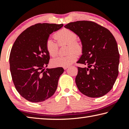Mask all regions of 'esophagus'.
Masks as SVG:
<instances>
[{"mask_svg": "<svg viewBox=\"0 0 129 129\" xmlns=\"http://www.w3.org/2000/svg\"><path fill=\"white\" fill-rule=\"evenodd\" d=\"M67 68H68V67H64V69H65V70L67 69Z\"/></svg>", "mask_w": 129, "mask_h": 129, "instance_id": "obj_1", "label": "esophagus"}]
</instances>
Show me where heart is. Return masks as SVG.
<instances>
[{
    "mask_svg": "<svg viewBox=\"0 0 129 129\" xmlns=\"http://www.w3.org/2000/svg\"><path fill=\"white\" fill-rule=\"evenodd\" d=\"M57 43L52 40L47 39L45 43L47 51L51 57H54L57 54L59 46L68 45L67 53H69L65 56H58L51 60V64L53 67H69L75 62L77 58V54L82 51L81 43L77 41V36L75 32L67 28L58 30L54 35Z\"/></svg>",
    "mask_w": 129,
    "mask_h": 129,
    "instance_id": "1",
    "label": "heart"
}]
</instances>
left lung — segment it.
<instances>
[{"label": "left lung", "instance_id": "8db88e82", "mask_svg": "<svg viewBox=\"0 0 129 129\" xmlns=\"http://www.w3.org/2000/svg\"><path fill=\"white\" fill-rule=\"evenodd\" d=\"M80 37L82 54L78 64L76 84L89 97H102L112 89L118 75L119 53L117 41L110 30L91 21H77L65 25Z\"/></svg>", "mask_w": 129, "mask_h": 129}]
</instances>
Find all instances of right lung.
<instances>
[{
  "instance_id": "add662e5",
  "label": "right lung",
  "mask_w": 129,
  "mask_h": 129,
  "mask_svg": "<svg viewBox=\"0 0 129 129\" xmlns=\"http://www.w3.org/2000/svg\"><path fill=\"white\" fill-rule=\"evenodd\" d=\"M62 24L38 23L27 28L17 37L10 54V71L15 88L28 101L39 102L53 95L61 67L46 69L50 57L45 43Z\"/></svg>"
}]
</instances>
